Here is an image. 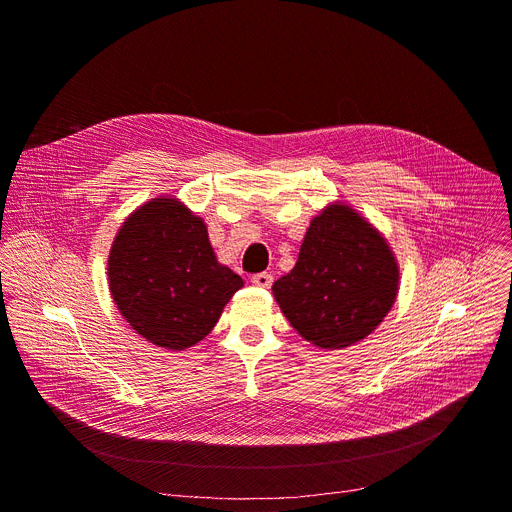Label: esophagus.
I'll return each mask as SVG.
<instances>
[{"label": "esophagus", "mask_w": 512, "mask_h": 512, "mask_svg": "<svg viewBox=\"0 0 512 512\" xmlns=\"http://www.w3.org/2000/svg\"><path fill=\"white\" fill-rule=\"evenodd\" d=\"M251 282L257 286V288H269L271 284H274V276L269 274V271H261V274H255L251 278Z\"/></svg>", "instance_id": "34e87169"}]
</instances>
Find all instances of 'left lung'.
<instances>
[{
	"instance_id": "1",
	"label": "left lung",
	"mask_w": 512,
	"mask_h": 512,
	"mask_svg": "<svg viewBox=\"0 0 512 512\" xmlns=\"http://www.w3.org/2000/svg\"><path fill=\"white\" fill-rule=\"evenodd\" d=\"M290 325L323 350L362 342L393 309L399 265L387 238L344 201L306 228L298 261L271 286Z\"/></svg>"
}]
</instances>
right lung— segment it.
Here are the masks:
<instances>
[{
    "mask_svg": "<svg viewBox=\"0 0 512 512\" xmlns=\"http://www.w3.org/2000/svg\"><path fill=\"white\" fill-rule=\"evenodd\" d=\"M107 276L113 302L131 329L173 352L201 342L245 286L218 261L203 218L170 195L142 203L125 218Z\"/></svg>",
    "mask_w": 512,
    "mask_h": 512,
    "instance_id": "obj_1",
    "label": "right lung"
}]
</instances>
